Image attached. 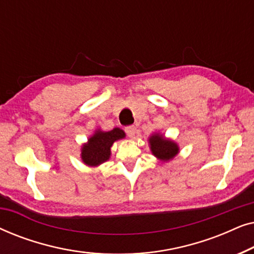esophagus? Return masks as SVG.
Masks as SVG:
<instances>
[{
	"mask_svg": "<svg viewBox=\"0 0 254 254\" xmlns=\"http://www.w3.org/2000/svg\"><path fill=\"white\" fill-rule=\"evenodd\" d=\"M126 133L128 136H129L130 138H134L135 137V134H136V127L135 126H128L126 127Z\"/></svg>",
	"mask_w": 254,
	"mask_h": 254,
	"instance_id": "34e87169",
	"label": "esophagus"
}]
</instances>
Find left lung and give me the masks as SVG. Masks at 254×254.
Masks as SVG:
<instances>
[{
	"label": "left lung",
	"instance_id": "left-lung-1",
	"mask_svg": "<svg viewBox=\"0 0 254 254\" xmlns=\"http://www.w3.org/2000/svg\"><path fill=\"white\" fill-rule=\"evenodd\" d=\"M149 148L151 154L162 163L172 161L179 154V145L171 138L164 136V134L156 131L148 138Z\"/></svg>",
	"mask_w": 254,
	"mask_h": 254
}]
</instances>
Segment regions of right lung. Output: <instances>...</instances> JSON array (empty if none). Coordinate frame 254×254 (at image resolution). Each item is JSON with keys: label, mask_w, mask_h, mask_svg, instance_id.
<instances>
[{"label": "right lung", "mask_w": 254, "mask_h": 254, "mask_svg": "<svg viewBox=\"0 0 254 254\" xmlns=\"http://www.w3.org/2000/svg\"><path fill=\"white\" fill-rule=\"evenodd\" d=\"M126 137V133L120 128H113L110 131H104L97 128L88 142L81 147V159L86 166L97 168L111 157V148L114 142Z\"/></svg>", "instance_id": "right-lung-1"}]
</instances>
